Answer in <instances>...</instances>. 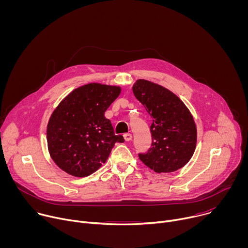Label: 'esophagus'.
<instances>
[{"label": "esophagus", "mask_w": 248, "mask_h": 248, "mask_svg": "<svg viewBox=\"0 0 248 248\" xmlns=\"http://www.w3.org/2000/svg\"><path fill=\"white\" fill-rule=\"evenodd\" d=\"M124 138L125 141H130L132 139V135H131V133H125L124 135Z\"/></svg>", "instance_id": "obj_1"}]
</instances>
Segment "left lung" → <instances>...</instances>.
Listing matches in <instances>:
<instances>
[{"instance_id": "1", "label": "left lung", "mask_w": 248, "mask_h": 248, "mask_svg": "<svg viewBox=\"0 0 248 248\" xmlns=\"http://www.w3.org/2000/svg\"><path fill=\"white\" fill-rule=\"evenodd\" d=\"M132 91L153 118L152 145L146 154H139L141 162L158 173L186 166L197 141L196 124L186 104L169 89L145 79H137Z\"/></svg>"}]
</instances>
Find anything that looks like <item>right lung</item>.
Here are the masks:
<instances>
[{
	"mask_svg": "<svg viewBox=\"0 0 248 248\" xmlns=\"http://www.w3.org/2000/svg\"><path fill=\"white\" fill-rule=\"evenodd\" d=\"M121 91L116 85L88 83L60 102L48 122L47 143L61 170L77 178L90 175L106 163L116 142H124L104 115Z\"/></svg>",
	"mask_w": 248,
	"mask_h": 248,
	"instance_id": "right-lung-1",
	"label": "right lung"
}]
</instances>
